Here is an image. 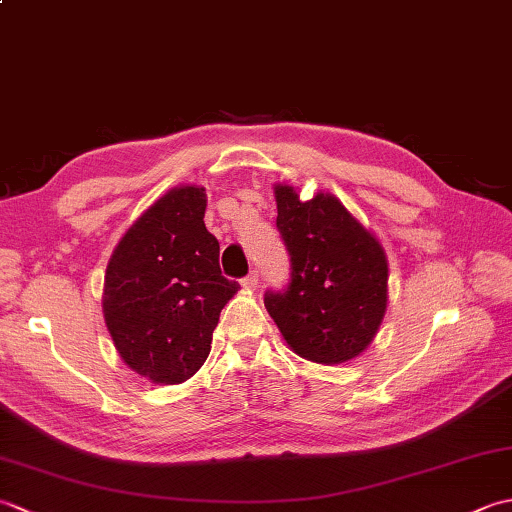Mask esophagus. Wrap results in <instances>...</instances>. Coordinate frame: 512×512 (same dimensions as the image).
<instances>
[{"label": "esophagus", "instance_id": "34e87169", "mask_svg": "<svg viewBox=\"0 0 512 512\" xmlns=\"http://www.w3.org/2000/svg\"><path fill=\"white\" fill-rule=\"evenodd\" d=\"M257 284H259L257 273H250L248 277H244V279H242V286H244L246 290H255V288H257Z\"/></svg>", "mask_w": 512, "mask_h": 512}]
</instances>
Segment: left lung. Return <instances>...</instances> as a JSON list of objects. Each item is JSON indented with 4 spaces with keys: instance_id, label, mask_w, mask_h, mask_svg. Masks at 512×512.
<instances>
[{
    "instance_id": "obj_1",
    "label": "left lung",
    "mask_w": 512,
    "mask_h": 512,
    "mask_svg": "<svg viewBox=\"0 0 512 512\" xmlns=\"http://www.w3.org/2000/svg\"><path fill=\"white\" fill-rule=\"evenodd\" d=\"M277 228L290 253V286L266 292V310L295 354L319 365L363 354L387 312L389 266L378 237L328 191L301 200L275 184Z\"/></svg>"
}]
</instances>
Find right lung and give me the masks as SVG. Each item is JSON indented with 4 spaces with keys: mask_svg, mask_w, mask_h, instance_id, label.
Segmentation results:
<instances>
[{
    "mask_svg": "<svg viewBox=\"0 0 512 512\" xmlns=\"http://www.w3.org/2000/svg\"><path fill=\"white\" fill-rule=\"evenodd\" d=\"M206 191L180 184L127 228L105 270L103 317L118 356L156 385L204 365L220 312L239 290L204 226Z\"/></svg>",
    "mask_w": 512,
    "mask_h": 512,
    "instance_id": "add662e5",
    "label": "right lung"
}]
</instances>
